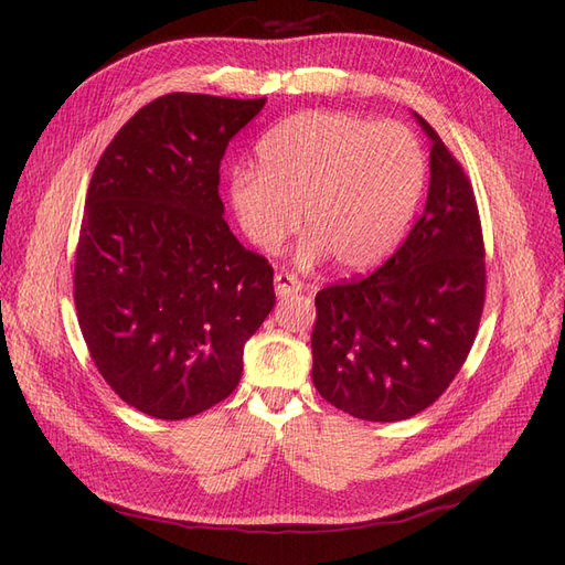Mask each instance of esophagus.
I'll return each instance as SVG.
<instances>
[{
	"instance_id": "esophagus-1",
	"label": "esophagus",
	"mask_w": 565,
	"mask_h": 565,
	"mask_svg": "<svg viewBox=\"0 0 565 565\" xmlns=\"http://www.w3.org/2000/svg\"><path fill=\"white\" fill-rule=\"evenodd\" d=\"M301 289H303V282L297 276H289V273H276V292L280 297L301 292Z\"/></svg>"
}]
</instances>
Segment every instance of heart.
Listing matches in <instances>:
<instances>
[{
    "label": "heart",
    "mask_w": 565,
    "mask_h": 565,
    "mask_svg": "<svg viewBox=\"0 0 565 565\" xmlns=\"http://www.w3.org/2000/svg\"><path fill=\"white\" fill-rule=\"evenodd\" d=\"M424 152L403 125L339 110H303L256 143V172L228 179V204L247 241L276 252L299 226L301 259L324 254L361 270L393 249L424 188ZM302 214H298V210Z\"/></svg>",
    "instance_id": "b5f03b06"
}]
</instances>
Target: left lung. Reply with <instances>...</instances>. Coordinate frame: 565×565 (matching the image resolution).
Returning <instances> with one entry per match:
<instances>
[{"instance_id": "1", "label": "left lung", "mask_w": 565, "mask_h": 565, "mask_svg": "<svg viewBox=\"0 0 565 565\" xmlns=\"http://www.w3.org/2000/svg\"><path fill=\"white\" fill-rule=\"evenodd\" d=\"M431 139L424 212L367 278L316 295L311 334L320 396L367 422H401L450 386L473 347L486 301V249L465 169Z\"/></svg>"}]
</instances>
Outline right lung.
<instances>
[{
  "label": "right lung",
  "mask_w": 565,
  "mask_h": 565,
  "mask_svg": "<svg viewBox=\"0 0 565 565\" xmlns=\"http://www.w3.org/2000/svg\"><path fill=\"white\" fill-rule=\"evenodd\" d=\"M266 98L167 94L100 156L75 256L77 320L119 398L185 419L228 398L276 306L273 268L224 221L218 167Z\"/></svg>",
  "instance_id": "obj_1"
}]
</instances>
